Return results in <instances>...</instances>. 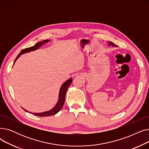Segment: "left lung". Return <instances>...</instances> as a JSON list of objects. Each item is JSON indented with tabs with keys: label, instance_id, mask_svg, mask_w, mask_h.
Listing matches in <instances>:
<instances>
[{
	"label": "left lung",
	"instance_id": "1",
	"mask_svg": "<svg viewBox=\"0 0 149 149\" xmlns=\"http://www.w3.org/2000/svg\"><path fill=\"white\" fill-rule=\"evenodd\" d=\"M108 45H109V46H113V47H117V46H118L116 45H115V43H112V42H109V43Z\"/></svg>",
	"mask_w": 149,
	"mask_h": 149
}]
</instances>
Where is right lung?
Segmentation results:
<instances>
[{
    "instance_id": "add662e5",
    "label": "right lung",
    "mask_w": 149,
    "mask_h": 149,
    "mask_svg": "<svg viewBox=\"0 0 149 149\" xmlns=\"http://www.w3.org/2000/svg\"><path fill=\"white\" fill-rule=\"evenodd\" d=\"M49 41H50V40H43L42 42L37 43L33 46H31V47H29V48H25L24 49L22 50L21 52L19 53V54L17 56V57H16V58L15 59V61L14 62V63L15 62V61L17 60V58L21 56L22 54H23L26 53V52H29L31 51H33L37 50V49H38L39 48H40V47H41L43 44H45L46 43H48ZM72 81V78H70V79H68L66 81H65L63 84L61 85V86L60 89V91H59L58 100L57 101L56 105L52 109H51L50 111L44 112H42V113H32V112H29V113H33V115H34L36 116H48L54 115L55 114H56L57 113H58L61 110V109L62 108V107L63 106V105H64L65 101L66 93V91L68 90V88H69L70 84H71ZM24 110L26 112H29L28 111L25 110V109H24Z\"/></svg>"
}]
</instances>
